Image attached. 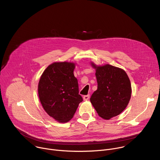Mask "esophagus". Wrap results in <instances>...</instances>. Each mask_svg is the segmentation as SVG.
I'll use <instances>...</instances> for the list:
<instances>
[{
	"label": "esophagus",
	"mask_w": 160,
	"mask_h": 160,
	"mask_svg": "<svg viewBox=\"0 0 160 160\" xmlns=\"http://www.w3.org/2000/svg\"><path fill=\"white\" fill-rule=\"evenodd\" d=\"M89 98H90V95H87V96H84L83 97V99L84 101H88L89 99Z\"/></svg>",
	"instance_id": "esophagus-1"
}]
</instances>
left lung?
Listing matches in <instances>:
<instances>
[{
    "mask_svg": "<svg viewBox=\"0 0 160 160\" xmlns=\"http://www.w3.org/2000/svg\"><path fill=\"white\" fill-rule=\"evenodd\" d=\"M96 69L98 89L91 96L90 102L98 115L105 120L116 117L126 108L132 94L130 79L122 68L106 64Z\"/></svg>",
    "mask_w": 160,
    "mask_h": 160,
    "instance_id": "left-lung-1",
    "label": "left lung"
}]
</instances>
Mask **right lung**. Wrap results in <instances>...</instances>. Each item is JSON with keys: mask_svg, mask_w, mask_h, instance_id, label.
Masks as SVG:
<instances>
[{"mask_svg": "<svg viewBox=\"0 0 160 160\" xmlns=\"http://www.w3.org/2000/svg\"><path fill=\"white\" fill-rule=\"evenodd\" d=\"M75 68L74 62H54L44 70L38 82V94L43 108L59 123L70 121L83 101L73 74Z\"/></svg>", "mask_w": 160, "mask_h": 160, "instance_id": "add662e5", "label": "right lung"}]
</instances>
